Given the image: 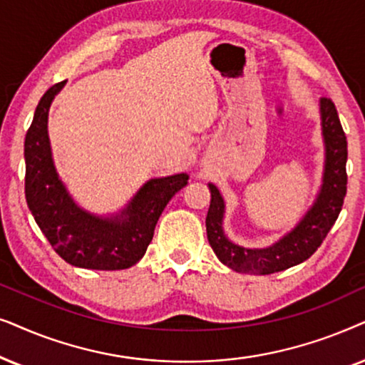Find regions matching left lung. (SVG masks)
I'll use <instances>...</instances> for the list:
<instances>
[{"mask_svg": "<svg viewBox=\"0 0 365 365\" xmlns=\"http://www.w3.org/2000/svg\"><path fill=\"white\" fill-rule=\"evenodd\" d=\"M320 125L325 145L322 187L314 205L287 235L265 249L235 245L223 233L225 203L213 183H208L212 200L207 213V239L223 265L240 274L269 275L302 264L319 249L342 210L347 192V138L337 110L330 98H320Z\"/></svg>", "mask_w": 365, "mask_h": 365, "instance_id": "1", "label": "left lung"}]
</instances>
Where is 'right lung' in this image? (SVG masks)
I'll return each instance as SVG.
<instances>
[{
  "label": "right lung",
  "mask_w": 365,
  "mask_h": 365,
  "mask_svg": "<svg viewBox=\"0 0 365 365\" xmlns=\"http://www.w3.org/2000/svg\"><path fill=\"white\" fill-rule=\"evenodd\" d=\"M65 83L53 85L41 96L24 138L26 203L48 242L68 264L91 270L128 269L145 255L163 208L187 185L188 175L148 180L113 217L78 207L58 177L48 138V111Z\"/></svg>",
  "instance_id": "1"
}]
</instances>
